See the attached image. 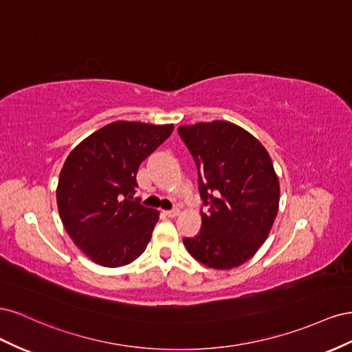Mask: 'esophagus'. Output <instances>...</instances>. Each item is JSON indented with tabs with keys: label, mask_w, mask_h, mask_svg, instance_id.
<instances>
[{
	"label": "esophagus",
	"mask_w": 352,
	"mask_h": 352,
	"mask_svg": "<svg viewBox=\"0 0 352 352\" xmlns=\"http://www.w3.org/2000/svg\"><path fill=\"white\" fill-rule=\"evenodd\" d=\"M164 214H165L166 217L173 218V217H177V215L179 214V210H178L177 208H174V209H169V210H164Z\"/></svg>",
	"instance_id": "obj_1"
}]
</instances>
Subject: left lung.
Returning <instances> with one entry per match:
<instances>
[{
  "label": "left lung",
  "mask_w": 352,
  "mask_h": 352,
  "mask_svg": "<svg viewBox=\"0 0 352 352\" xmlns=\"http://www.w3.org/2000/svg\"><path fill=\"white\" fill-rule=\"evenodd\" d=\"M195 159L206 210L195 237H184L200 264L230 270L252 258L265 242L278 210L280 186L264 146L226 120L178 128Z\"/></svg>",
  "instance_id": "1"
}]
</instances>
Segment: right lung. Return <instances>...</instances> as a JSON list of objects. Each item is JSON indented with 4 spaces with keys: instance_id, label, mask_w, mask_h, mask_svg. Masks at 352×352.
Wrapping results in <instances>:
<instances>
[{
    "instance_id": "obj_1",
    "label": "right lung",
    "mask_w": 352,
    "mask_h": 352,
    "mask_svg": "<svg viewBox=\"0 0 352 352\" xmlns=\"http://www.w3.org/2000/svg\"><path fill=\"white\" fill-rule=\"evenodd\" d=\"M173 129L118 120L87 137L67 156L57 186L60 219L96 264L122 267L144 252L159 212L134 199L137 170Z\"/></svg>"
}]
</instances>
